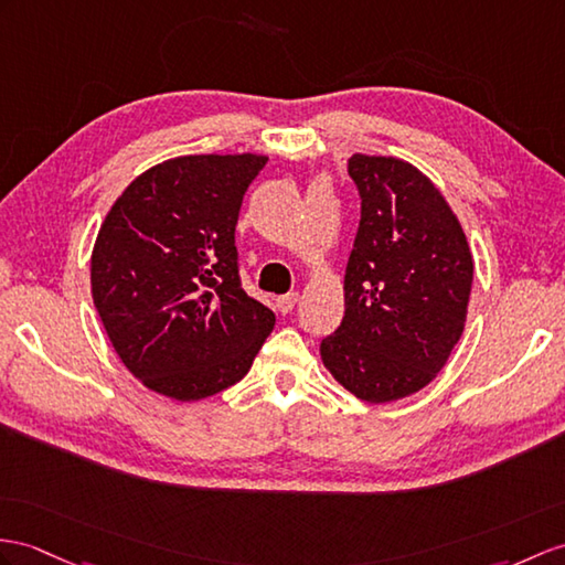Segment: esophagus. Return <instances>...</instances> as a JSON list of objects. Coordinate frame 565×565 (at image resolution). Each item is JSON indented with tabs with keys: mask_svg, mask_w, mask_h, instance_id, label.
<instances>
[{
	"mask_svg": "<svg viewBox=\"0 0 565 565\" xmlns=\"http://www.w3.org/2000/svg\"><path fill=\"white\" fill-rule=\"evenodd\" d=\"M299 301V295L297 292H290V295H280L275 297V309H278L280 313H290Z\"/></svg>",
	"mask_w": 565,
	"mask_h": 565,
	"instance_id": "esophagus-1",
	"label": "esophagus"
}]
</instances>
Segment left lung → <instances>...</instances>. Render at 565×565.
<instances>
[{
	"label": "left lung",
	"mask_w": 565,
	"mask_h": 565,
	"mask_svg": "<svg viewBox=\"0 0 565 565\" xmlns=\"http://www.w3.org/2000/svg\"><path fill=\"white\" fill-rule=\"evenodd\" d=\"M362 199L345 268V316L321 340L333 379L366 403L424 388L465 328L472 254L456 213L409 162L352 156Z\"/></svg>",
	"instance_id": "obj_1"
}]
</instances>
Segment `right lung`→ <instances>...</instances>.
Listing matches in <instances>:
<instances>
[{"instance_id": "1", "label": "right lung", "mask_w": 565, "mask_h": 565, "mask_svg": "<svg viewBox=\"0 0 565 565\" xmlns=\"http://www.w3.org/2000/svg\"><path fill=\"white\" fill-rule=\"evenodd\" d=\"M266 156L156 164L109 209L90 287L119 360L150 391L201 401L246 376L275 313L244 292L235 227Z\"/></svg>"}]
</instances>
